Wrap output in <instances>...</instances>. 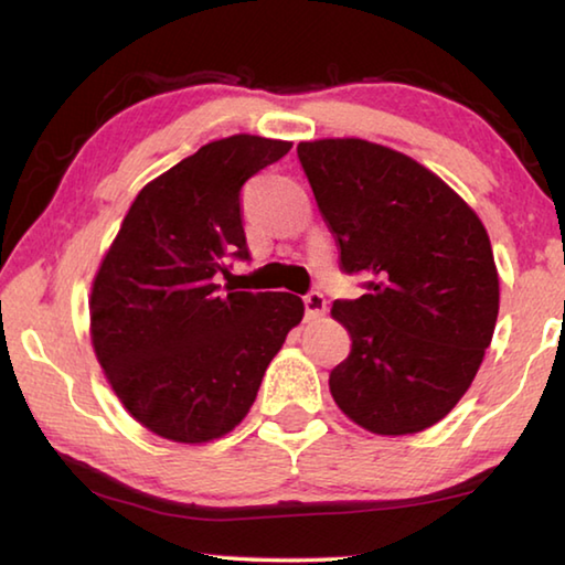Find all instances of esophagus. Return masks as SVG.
<instances>
[{
	"label": "esophagus",
	"instance_id": "esophagus-1",
	"mask_svg": "<svg viewBox=\"0 0 565 565\" xmlns=\"http://www.w3.org/2000/svg\"><path fill=\"white\" fill-rule=\"evenodd\" d=\"M303 306H306V318L313 321V318H321L326 313V299L321 291H311L303 296Z\"/></svg>",
	"mask_w": 565,
	"mask_h": 565
}]
</instances>
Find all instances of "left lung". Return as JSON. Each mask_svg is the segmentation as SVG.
Masks as SVG:
<instances>
[{
    "label": "left lung",
    "instance_id": "8db88e82",
    "mask_svg": "<svg viewBox=\"0 0 565 565\" xmlns=\"http://www.w3.org/2000/svg\"><path fill=\"white\" fill-rule=\"evenodd\" d=\"M299 160L341 247L365 276L333 301L351 353L331 371L343 413L375 435L439 423L475 381L499 313V276L475 210L435 172L361 138L299 142Z\"/></svg>",
    "mask_w": 565,
    "mask_h": 565
}]
</instances>
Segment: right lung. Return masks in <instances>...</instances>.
<instances>
[{"label":"right lung","instance_id":"obj_1","mask_svg":"<svg viewBox=\"0 0 565 565\" xmlns=\"http://www.w3.org/2000/svg\"><path fill=\"white\" fill-rule=\"evenodd\" d=\"M291 142L232 136L148 182L130 204L90 291V341L122 407L172 443H210L249 413L303 301L220 286L249 259L244 182Z\"/></svg>","mask_w":565,"mask_h":565}]
</instances>
